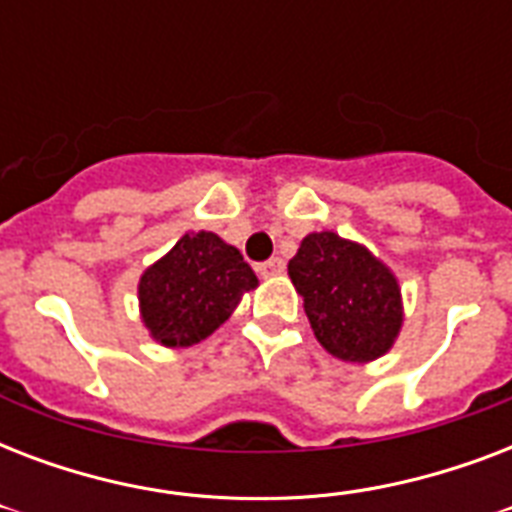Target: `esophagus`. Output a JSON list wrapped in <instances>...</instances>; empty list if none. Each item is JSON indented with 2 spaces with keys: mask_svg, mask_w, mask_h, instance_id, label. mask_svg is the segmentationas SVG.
Segmentation results:
<instances>
[{
  "mask_svg": "<svg viewBox=\"0 0 512 512\" xmlns=\"http://www.w3.org/2000/svg\"><path fill=\"white\" fill-rule=\"evenodd\" d=\"M257 273H260L263 279L281 276V273H284V260H281V257H271V260H265V263L257 265Z\"/></svg>",
  "mask_w": 512,
  "mask_h": 512,
  "instance_id": "34e87169",
  "label": "esophagus"
}]
</instances>
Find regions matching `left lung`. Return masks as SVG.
Here are the masks:
<instances>
[{
    "label": "left lung",
    "instance_id": "obj_1",
    "mask_svg": "<svg viewBox=\"0 0 512 512\" xmlns=\"http://www.w3.org/2000/svg\"><path fill=\"white\" fill-rule=\"evenodd\" d=\"M313 335L342 361H372L401 329V292L393 273L361 244L337 233L305 236L289 260Z\"/></svg>",
    "mask_w": 512,
    "mask_h": 512
}]
</instances>
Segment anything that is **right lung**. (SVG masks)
<instances>
[{"mask_svg": "<svg viewBox=\"0 0 512 512\" xmlns=\"http://www.w3.org/2000/svg\"><path fill=\"white\" fill-rule=\"evenodd\" d=\"M257 287L236 247L209 231L185 233L172 252L140 279V311L154 340L185 348L212 335L239 305L241 292Z\"/></svg>", "mask_w": 512, "mask_h": 512, "instance_id": "right-lung-1", "label": "right lung"}]
</instances>
